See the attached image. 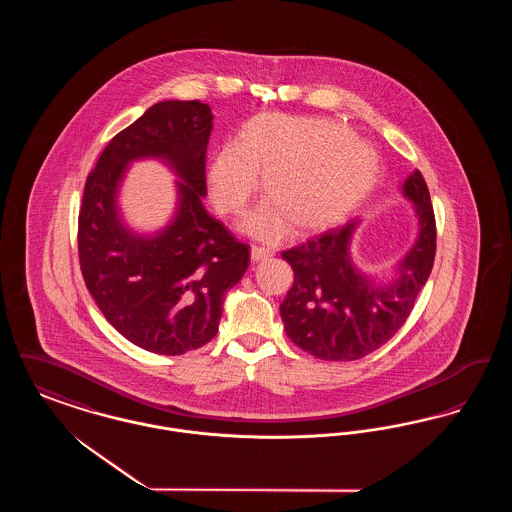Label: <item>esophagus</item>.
<instances>
[{"label":"esophagus","instance_id":"obj_1","mask_svg":"<svg viewBox=\"0 0 512 512\" xmlns=\"http://www.w3.org/2000/svg\"><path fill=\"white\" fill-rule=\"evenodd\" d=\"M272 255H274V253H272L268 247H263V245H251V259H253V263L270 259Z\"/></svg>","mask_w":512,"mask_h":512}]
</instances>
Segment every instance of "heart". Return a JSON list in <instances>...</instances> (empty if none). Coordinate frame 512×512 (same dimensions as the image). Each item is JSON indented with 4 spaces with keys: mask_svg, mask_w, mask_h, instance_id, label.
Listing matches in <instances>:
<instances>
[{
    "mask_svg": "<svg viewBox=\"0 0 512 512\" xmlns=\"http://www.w3.org/2000/svg\"><path fill=\"white\" fill-rule=\"evenodd\" d=\"M378 157L328 119L261 115L245 122L236 144L220 146L209 163V188L222 215L242 213L265 174L267 205L245 228L274 238L290 220L295 232L334 226L353 213L378 180Z\"/></svg>",
    "mask_w": 512,
    "mask_h": 512,
    "instance_id": "obj_1",
    "label": "heart"
}]
</instances>
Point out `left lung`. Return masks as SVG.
I'll return each instance as SVG.
<instances>
[{
  "label": "left lung",
  "mask_w": 512,
  "mask_h": 512,
  "mask_svg": "<svg viewBox=\"0 0 512 512\" xmlns=\"http://www.w3.org/2000/svg\"><path fill=\"white\" fill-rule=\"evenodd\" d=\"M403 194L414 203L420 234L390 286H374L351 263L349 244L359 220H347L282 251L293 268L280 305L288 338L322 361H357L395 336L413 311L436 257V217L422 172H411Z\"/></svg>",
  "instance_id": "obj_1"
}]
</instances>
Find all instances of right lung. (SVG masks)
Segmentation results:
<instances>
[{
  "label": "right lung",
  "mask_w": 512,
  "mask_h": 512,
  "mask_svg": "<svg viewBox=\"0 0 512 512\" xmlns=\"http://www.w3.org/2000/svg\"><path fill=\"white\" fill-rule=\"evenodd\" d=\"M211 128V107L197 99L155 103L105 146L84 186L78 261L86 288L119 334L157 355L213 340L224 295L249 265V245L201 203ZM142 156L165 158L183 180L175 219L153 239L126 231L116 211L121 174Z\"/></svg>",
  "instance_id": "obj_1"
}]
</instances>
